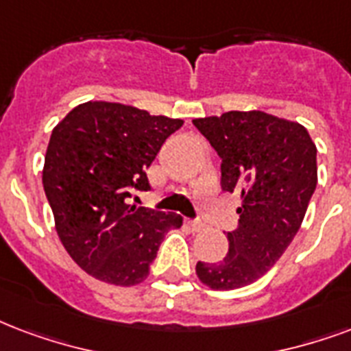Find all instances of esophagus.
<instances>
[{
    "instance_id": "esophagus-1",
    "label": "esophagus",
    "mask_w": 351,
    "mask_h": 351,
    "mask_svg": "<svg viewBox=\"0 0 351 351\" xmlns=\"http://www.w3.org/2000/svg\"><path fill=\"white\" fill-rule=\"evenodd\" d=\"M186 224L189 228L193 230V232H200V230H204V223H200L197 219H187Z\"/></svg>"
}]
</instances>
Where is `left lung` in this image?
Instances as JSON below:
<instances>
[{
    "instance_id": "1",
    "label": "left lung",
    "mask_w": 351,
    "mask_h": 351,
    "mask_svg": "<svg viewBox=\"0 0 351 351\" xmlns=\"http://www.w3.org/2000/svg\"><path fill=\"white\" fill-rule=\"evenodd\" d=\"M193 125L221 158V189L241 195L226 258L199 261L197 276L215 291L245 287L271 271L300 230L317 187V147L302 125L259 110Z\"/></svg>"
}]
</instances>
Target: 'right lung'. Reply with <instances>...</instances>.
<instances>
[{"label":"right lung","instance_id":"obj_1","mask_svg":"<svg viewBox=\"0 0 351 351\" xmlns=\"http://www.w3.org/2000/svg\"><path fill=\"white\" fill-rule=\"evenodd\" d=\"M182 119L119 103L79 104L58 123L45 152V197L64 248L101 282L130 287L149 274L176 213L128 204L149 191L145 171Z\"/></svg>","mask_w":351,"mask_h":351}]
</instances>
